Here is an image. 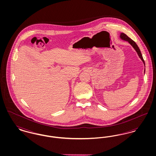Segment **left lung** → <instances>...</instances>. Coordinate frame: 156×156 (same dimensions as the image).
I'll return each mask as SVG.
<instances>
[{
    "label": "left lung",
    "mask_w": 156,
    "mask_h": 156,
    "mask_svg": "<svg viewBox=\"0 0 156 156\" xmlns=\"http://www.w3.org/2000/svg\"><path fill=\"white\" fill-rule=\"evenodd\" d=\"M120 37L122 40H125L126 41H128L130 44L132 45V47L134 48V50H136V51L138 55L139 56V57H140V59L142 60V61L143 62V63H144V66H145V62H144V61L143 58V56H142V55H141L140 50L139 47L137 46V45L136 44V43L133 40H132L130 38H129V37H128L125 33H122L120 34ZM144 72H145V69H144Z\"/></svg>",
    "instance_id": "1"
}]
</instances>
